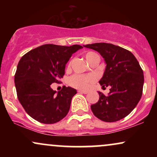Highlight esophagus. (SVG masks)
<instances>
[{"mask_svg":"<svg viewBox=\"0 0 157 157\" xmlns=\"http://www.w3.org/2000/svg\"><path fill=\"white\" fill-rule=\"evenodd\" d=\"M78 92L81 94H87L89 91H84V90H78Z\"/></svg>","mask_w":157,"mask_h":157,"instance_id":"obj_1","label":"esophagus"}]
</instances>
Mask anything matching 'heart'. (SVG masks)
<instances>
[{
	"mask_svg": "<svg viewBox=\"0 0 157 157\" xmlns=\"http://www.w3.org/2000/svg\"><path fill=\"white\" fill-rule=\"evenodd\" d=\"M98 55L93 52H88L85 54V57L88 62L91 63ZM94 82V77L92 75H75L69 78V84L77 89H88Z\"/></svg>",
	"mask_w": 157,
	"mask_h": 157,
	"instance_id": "b5f03b06",
	"label": "heart"
}]
</instances>
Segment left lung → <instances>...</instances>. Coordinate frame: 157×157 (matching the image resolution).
I'll list each match as a JSON object with an SVG mask.
<instances>
[{
    "label": "left lung",
    "mask_w": 157,
    "mask_h": 157,
    "mask_svg": "<svg viewBox=\"0 0 157 157\" xmlns=\"http://www.w3.org/2000/svg\"><path fill=\"white\" fill-rule=\"evenodd\" d=\"M83 46L98 52L104 58L106 67L99 82L102 89L111 88L108 95L99 91L100 99L91 105V111L104 122L122 120L141 99L144 75L140 63L128 50L111 44L96 43Z\"/></svg>",
    "instance_id": "left-lung-1"
}]
</instances>
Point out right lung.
Wrapping results in <instances>:
<instances>
[{"label": "right lung", "instance_id": "right-lung-1", "mask_svg": "<svg viewBox=\"0 0 157 157\" xmlns=\"http://www.w3.org/2000/svg\"><path fill=\"white\" fill-rule=\"evenodd\" d=\"M46 44L21 57L15 75L17 98L26 112L41 123L53 124L67 115L76 89L63 86L56 92L51 84L59 82L73 53L82 48Z\"/></svg>", "mask_w": 157, "mask_h": 157}]
</instances>
